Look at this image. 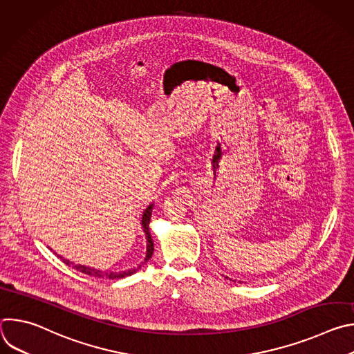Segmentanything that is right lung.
<instances>
[{"label":"right lung","mask_w":354,"mask_h":354,"mask_svg":"<svg viewBox=\"0 0 354 354\" xmlns=\"http://www.w3.org/2000/svg\"><path fill=\"white\" fill-rule=\"evenodd\" d=\"M151 212H153V205H149L144 214H142V220H141V225H142V230L145 232V238H147V255H145V259L142 263L148 262L149 258L153 257V252H154V242H153V238H151V234H149V220H151ZM63 259V258H62ZM63 262L68 266H73L75 270L84 273V274H88V276H92V277H97V279H123L126 276H131L133 273L137 272V269L141 268V265L137 268V269H131V270H127V272H100V270H95V269H91V268H86V266H82V265H74L73 262L70 261H66L63 259Z\"/></svg>","instance_id":"obj_1"}]
</instances>
